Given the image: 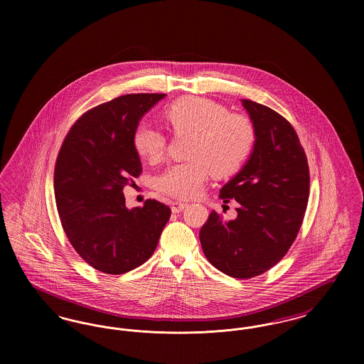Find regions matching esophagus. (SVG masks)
I'll list each match as a JSON object with an SVG mask.
<instances>
[{
    "label": "esophagus",
    "instance_id": "obj_1",
    "mask_svg": "<svg viewBox=\"0 0 364 364\" xmlns=\"http://www.w3.org/2000/svg\"><path fill=\"white\" fill-rule=\"evenodd\" d=\"M187 206H188V203H186V202H174L173 205H172V211L173 213H180Z\"/></svg>",
    "mask_w": 364,
    "mask_h": 364
}]
</instances>
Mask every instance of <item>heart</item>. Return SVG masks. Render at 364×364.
<instances>
[{
	"label": "heart",
	"mask_w": 364,
	"mask_h": 364,
	"mask_svg": "<svg viewBox=\"0 0 364 364\" xmlns=\"http://www.w3.org/2000/svg\"><path fill=\"white\" fill-rule=\"evenodd\" d=\"M165 120L176 135H191V159L174 164L156 177V190L177 199L198 196L210 173L225 177L237 172L255 141V128L248 117L229 113L224 105L203 97L174 101ZM132 141L139 156L151 164L161 161L166 149L164 134L147 124L139 125Z\"/></svg>",
	"instance_id": "b5f03b06"
}]
</instances>
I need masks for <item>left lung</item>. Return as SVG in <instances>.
<instances>
[{"label":"left lung","instance_id":"1","mask_svg":"<svg viewBox=\"0 0 364 364\" xmlns=\"http://www.w3.org/2000/svg\"><path fill=\"white\" fill-rule=\"evenodd\" d=\"M255 128L247 162L220 191L239 203L235 220L211 211L199 239L208 262L233 278L272 269L294 242L309 202L310 172L294 127L267 106L242 100Z\"/></svg>","mask_w":364,"mask_h":364}]
</instances>
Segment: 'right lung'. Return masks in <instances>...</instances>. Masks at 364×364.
<instances>
[{"mask_svg": "<svg viewBox=\"0 0 364 364\" xmlns=\"http://www.w3.org/2000/svg\"><path fill=\"white\" fill-rule=\"evenodd\" d=\"M165 94H129L85 113L70 128L54 168L60 220L76 252L106 274L131 272L149 259L171 217L147 199L125 206L124 187L141 173L134 132Z\"/></svg>", "mask_w": 364, "mask_h": 364, "instance_id": "1", "label": "right lung"}]
</instances>
